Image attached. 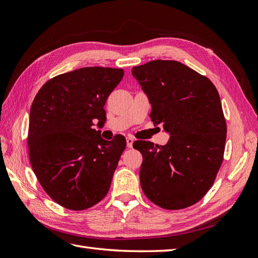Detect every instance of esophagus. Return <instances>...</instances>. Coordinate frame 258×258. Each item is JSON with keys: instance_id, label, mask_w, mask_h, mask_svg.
I'll return each instance as SVG.
<instances>
[{"instance_id": "esophagus-1", "label": "esophagus", "mask_w": 258, "mask_h": 258, "mask_svg": "<svg viewBox=\"0 0 258 258\" xmlns=\"http://www.w3.org/2000/svg\"><path fill=\"white\" fill-rule=\"evenodd\" d=\"M133 142H134V139L131 138V136H128V138H126V143H127V147H128V149H132Z\"/></svg>"}]
</instances>
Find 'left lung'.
<instances>
[{
    "label": "left lung",
    "instance_id": "obj_1",
    "mask_svg": "<svg viewBox=\"0 0 258 258\" xmlns=\"http://www.w3.org/2000/svg\"><path fill=\"white\" fill-rule=\"evenodd\" d=\"M132 74L152 104L151 119L171 134L166 145L135 141L142 153L141 187L164 210L200 202L224 160L226 120L220 94L206 76L169 59L134 67Z\"/></svg>",
    "mask_w": 258,
    "mask_h": 258
}]
</instances>
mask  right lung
Wrapping results in <instances>:
<instances>
[{"mask_svg": "<svg viewBox=\"0 0 258 258\" xmlns=\"http://www.w3.org/2000/svg\"><path fill=\"white\" fill-rule=\"evenodd\" d=\"M122 69L82 68L48 80L32 103L29 156L45 193L71 211L101 202L126 147L123 135L112 141L93 128L106 119L108 95L123 79Z\"/></svg>", "mask_w": 258, "mask_h": 258, "instance_id": "add662e5", "label": "right lung"}]
</instances>
